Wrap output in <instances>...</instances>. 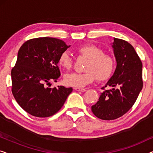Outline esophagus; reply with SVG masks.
I'll list each match as a JSON object with an SVG mask.
<instances>
[{"mask_svg":"<svg viewBox=\"0 0 153 153\" xmlns=\"http://www.w3.org/2000/svg\"><path fill=\"white\" fill-rule=\"evenodd\" d=\"M75 91H81V92H85L86 91V88H74Z\"/></svg>","mask_w":153,"mask_h":153,"instance_id":"obj_1","label":"esophagus"}]
</instances>
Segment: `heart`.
<instances>
[{
    "mask_svg": "<svg viewBox=\"0 0 153 153\" xmlns=\"http://www.w3.org/2000/svg\"><path fill=\"white\" fill-rule=\"evenodd\" d=\"M77 52L88 59L85 72L68 73L65 75L64 82L69 86L81 88L93 82L96 79L98 81H105L114 74L116 69V61L111 56L104 53L100 47L93 45L81 46ZM72 58L68 51H63L58 58V64L65 70L72 66Z\"/></svg>",
    "mask_w": 153,
    "mask_h": 153,
    "instance_id": "obj_1",
    "label": "heart"
}]
</instances>
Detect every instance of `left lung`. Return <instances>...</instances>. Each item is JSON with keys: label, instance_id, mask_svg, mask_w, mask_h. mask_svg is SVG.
<instances>
[{"label": "left lung", "instance_id": "left-lung-1", "mask_svg": "<svg viewBox=\"0 0 153 153\" xmlns=\"http://www.w3.org/2000/svg\"><path fill=\"white\" fill-rule=\"evenodd\" d=\"M112 47L116 57V71L105 87H111L92 106L93 114L104 120H112L126 114L135 103L143 88L142 62L135 49L127 41L114 38Z\"/></svg>", "mask_w": 153, "mask_h": 153}]
</instances>
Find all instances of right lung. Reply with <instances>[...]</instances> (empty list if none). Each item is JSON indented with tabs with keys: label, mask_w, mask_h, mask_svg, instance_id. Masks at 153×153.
I'll list each match as a JSON object with an SVG mask.
<instances>
[{
	"label": "right lung",
	"mask_w": 153,
	"mask_h": 153,
	"mask_svg": "<svg viewBox=\"0 0 153 153\" xmlns=\"http://www.w3.org/2000/svg\"><path fill=\"white\" fill-rule=\"evenodd\" d=\"M67 46L61 39L37 37L23 44L12 69V93L29 114L47 118L56 114L72 93V88L47 87L60 76L58 58Z\"/></svg>",
	"instance_id": "add662e5"
}]
</instances>
